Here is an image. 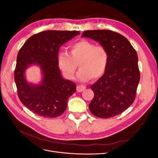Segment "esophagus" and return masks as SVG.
Instances as JSON below:
<instances>
[{"instance_id":"34e87169","label":"esophagus","mask_w":158,"mask_h":158,"mask_svg":"<svg viewBox=\"0 0 158 158\" xmlns=\"http://www.w3.org/2000/svg\"><path fill=\"white\" fill-rule=\"evenodd\" d=\"M85 89V86L83 85H78L77 88H76V89H77V92H82Z\"/></svg>"}]
</instances>
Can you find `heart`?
<instances>
[{
	"label": "heart",
	"instance_id": "b5f03b06",
	"mask_svg": "<svg viewBox=\"0 0 158 158\" xmlns=\"http://www.w3.org/2000/svg\"><path fill=\"white\" fill-rule=\"evenodd\" d=\"M107 63L106 49L85 40L72 44L69 53L60 52L57 56V64L66 78H74L78 64L80 70L77 78L84 82L92 78L98 79L101 77L106 72Z\"/></svg>",
	"mask_w": 158,
	"mask_h": 158
}]
</instances>
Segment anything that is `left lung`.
<instances>
[{
	"label": "left lung",
	"instance_id": "8db88e82",
	"mask_svg": "<svg viewBox=\"0 0 158 158\" xmlns=\"http://www.w3.org/2000/svg\"><path fill=\"white\" fill-rule=\"evenodd\" d=\"M82 37L99 42L108 52L104 74L91 85L94 97L89 105L94 115L107 118L133 103L140 78L136 50L125 37L107 30L85 31Z\"/></svg>",
	"mask_w": 158,
	"mask_h": 158
}]
</instances>
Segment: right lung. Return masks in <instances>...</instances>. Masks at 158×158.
<instances>
[{
    "mask_svg": "<svg viewBox=\"0 0 158 158\" xmlns=\"http://www.w3.org/2000/svg\"><path fill=\"white\" fill-rule=\"evenodd\" d=\"M77 35L78 31H44L30 37L19 51L14 70L18 95L33 113L43 117H59L66 110L68 99L76 92V84L62 77L57 56L60 46ZM31 64L40 66L44 75L41 85L27 82L25 70Z\"/></svg>",
    "mask_w": 158,
    "mask_h": 158,
    "instance_id": "obj_1",
    "label": "right lung"
}]
</instances>
